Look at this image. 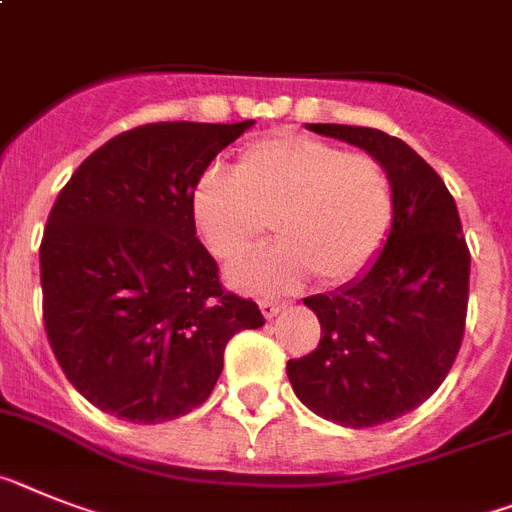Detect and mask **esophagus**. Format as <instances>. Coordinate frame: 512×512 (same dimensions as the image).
I'll use <instances>...</instances> for the list:
<instances>
[{"label": "esophagus", "instance_id": "1", "mask_svg": "<svg viewBox=\"0 0 512 512\" xmlns=\"http://www.w3.org/2000/svg\"><path fill=\"white\" fill-rule=\"evenodd\" d=\"M281 309H283V304L273 302V299H263V302H260V312H263L265 320H273V317H276Z\"/></svg>", "mask_w": 512, "mask_h": 512}]
</instances>
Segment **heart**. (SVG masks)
Instances as JSON below:
<instances>
[{
    "instance_id": "b5f03b06",
    "label": "heart",
    "mask_w": 512,
    "mask_h": 512,
    "mask_svg": "<svg viewBox=\"0 0 512 512\" xmlns=\"http://www.w3.org/2000/svg\"><path fill=\"white\" fill-rule=\"evenodd\" d=\"M197 234L218 260H236L273 221L276 244L229 268L244 291L299 289L312 273L325 286L362 278L388 244L395 192L388 169L317 137L249 145L234 174L210 166L190 195Z\"/></svg>"
}]
</instances>
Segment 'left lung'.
I'll list each match as a JSON object with an SVG mask.
<instances>
[{
	"label": "left lung",
	"mask_w": 512,
	"mask_h": 512,
	"mask_svg": "<svg viewBox=\"0 0 512 512\" xmlns=\"http://www.w3.org/2000/svg\"><path fill=\"white\" fill-rule=\"evenodd\" d=\"M307 130L377 158L393 182L395 218L362 278L304 299L322 336L312 354L289 359L286 375L322 419L377 427L422 406L448 377L466 328L471 255L453 195L414 148L372 127Z\"/></svg>",
	"instance_id": "obj_1"
}]
</instances>
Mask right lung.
<instances>
[{"instance_id":"right-lung-1","label":"right lung","mask_w":512,"mask_h":512,"mask_svg":"<svg viewBox=\"0 0 512 512\" xmlns=\"http://www.w3.org/2000/svg\"><path fill=\"white\" fill-rule=\"evenodd\" d=\"M252 124H143L90 153L59 192L41 239L46 336L106 414H190L234 333L265 325L252 299L223 289L190 213L197 176Z\"/></svg>"}]
</instances>
